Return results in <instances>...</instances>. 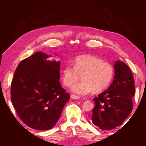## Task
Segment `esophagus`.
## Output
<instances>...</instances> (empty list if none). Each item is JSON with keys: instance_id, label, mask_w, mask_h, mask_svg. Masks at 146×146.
<instances>
[{"instance_id": "1", "label": "esophagus", "mask_w": 146, "mask_h": 146, "mask_svg": "<svg viewBox=\"0 0 146 146\" xmlns=\"http://www.w3.org/2000/svg\"><path fill=\"white\" fill-rule=\"evenodd\" d=\"M70 98L73 99H79L80 98V97L78 96H76L75 94H71V96H70Z\"/></svg>"}]
</instances>
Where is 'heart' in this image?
<instances>
[{"mask_svg":"<svg viewBox=\"0 0 146 146\" xmlns=\"http://www.w3.org/2000/svg\"><path fill=\"white\" fill-rule=\"evenodd\" d=\"M62 80L64 85L71 86L80 78L82 80L73 85L72 91L80 95H86L93 90L102 91L111 83L114 76L113 66L98 57L85 55L77 56L72 64L63 68Z\"/></svg>","mask_w":146,"mask_h":146,"instance_id":"obj_1","label":"heart"}]
</instances>
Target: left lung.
I'll return each mask as SVG.
<instances>
[{"mask_svg":"<svg viewBox=\"0 0 146 146\" xmlns=\"http://www.w3.org/2000/svg\"><path fill=\"white\" fill-rule=\"evenodd\" d=\"M115 76L108 89L93 100L92 122L102 130H111L123 122L133 110L135 80L130 69L124 62L114 64Z\"/></svg>","mask_w":146,"mask_h":146,"instance_id":"1","label":"left lung"}]
</instances>
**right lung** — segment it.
<instances>
[{
    "label": "right lung",
    "instance_id": "obj_1",
    "mask_svg": "<svg viewBox=\"0 0 146 146\" xmlns=\"http://www.w3.org/2000/svg\"><path fill=\"white\" fill-rule=\"evenodd\" d=\"M60 68V61L36 52L22 60L15 70L11 102L21 120L32 129H50L70 99L59 82Z\"/></svg>",
    "mask_w": 146,
    "mask_h": 146
}]
</instances>
